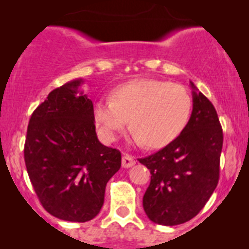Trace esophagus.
<instances>
[{
    "label": "esophagus",
    "mask_w": 249,
    "mask_h": 249,
    "mask_svg": "<svg viewBox=\"0 0 249 249\" xmlns=\"http://www.w3.org/2000/svg\"><path fill=\"white\" fill-rule=\"evenodd\" d=\"M136 164V159L132 156H128V154H124L122 157V166L123 168H131Z\"/></svg>",
    "instance_id": "esophagus-1"
}]
</instances>
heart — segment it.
Segmentation results:
<instances>
[{
	"mask_svg": "<svg viewBox=\"0 0 249 249\" xmlns=\"http://www.w3.org/2000/svg\"><path fill=\"white\" fill-rule=\"evenodd\" d=\"M191 108V96L184 86L158 79H137L116 88L111 100L97 101L92 116L108 142L129 120L134 142L147 148H161L184 131Z\"/></svg>",
	"mask_w": 249,
	"mask_h": 249,
	"instance_id": "1",
	"label": "heart"
}]
</instances>
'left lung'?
<instances>
[{
  "label": "left lung",
  "mask_w": 249,
  "mask_h": 249,
  "mask_svg": "<svg viewBox=\"0 0 249 249\" xmlns=\"http://www.w3.org/2000/svg\"><path fill=\"white\" fill-rule=\"evenodd\" d=\"M193 112L173 142L140 163L150 170L143 196L148 218L163 226L191 220L213 195L220 175L223 134L215 107L190 81Z\"/></svg>",
  "instance_id": "8db88e82"
}]
</instances>
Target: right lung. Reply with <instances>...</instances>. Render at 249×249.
Instances as JSON below:
<instances>
[{"label":"right lung","mask_w":249,"mask_h":249,"mask_svg":"<svg viewBox=\"0 0 249 249\" xmlns=\"http://www.w3.org/2000/svg\"><path fill=\"white\" fill-rule=\"evenodd\" d=\"M75 79L48 95L29 120L24 161L50 215L86 222L99 215L106 184L121 168L120 150L97 138L92 101Z\"/></svg>","instance_id":"right-lung-1"}]
</instances>
